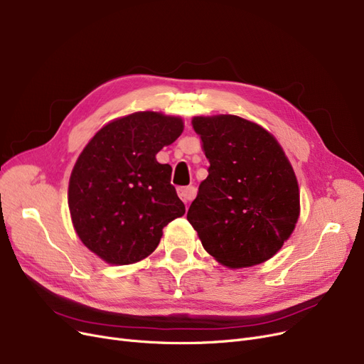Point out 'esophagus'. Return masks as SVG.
<instances>
[{"instance_id":"esophagus-1","label":"esophagus","mask_w":364,"mask_h":364,"mask_svg":"<svg viewBox=\"0 0 364 364\" xmlns=\"http://www.w3.org/2000/svg\"><path fill=\"white\" fill-rule=\"evenodd\" d=\"M178 196H180V199H181L184 203L191 202V200L196 196V188H195L193 186L180 187V188H178Z\"/></svg>"}]
</instances>
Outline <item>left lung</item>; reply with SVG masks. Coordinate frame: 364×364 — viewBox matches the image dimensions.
Segmentation results:
<instances>
[{"mask_svg": "<svg viewBox=\"0 0 364 364\" xmlns=\"http://www.w3.org/2000/svg\"><path fill=\"white\" fill-rule=\"evenodd\" d=\"M208 177L187 211L203 248L229 267L259 264L289 240L299 218L294 171L277 139L238 116L195 117Z\"/></svg>", "mask_w": 364, "mask_h": 364, "instance_id": "obj_1", "label": "left lung"}]
</instances>
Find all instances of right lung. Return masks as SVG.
Masks as SVG:
<instances>
[{"instance_id": "obj_1", "label": "right lung", "mask_w": 364, "mask_h": 364, "mask_svg": "<svg viewBox=\"0 0 364 364\" xmlns=\"http://www.w3.org/2000/svg\"><path fill=\"white\" fill-rule=\"evenodd\" d=\"M181 132L180 117L134 113L105 124L78 156L68 187L73 225L107 263L143 260L159 245L162 229L186 213L171 184L172 168L156 161Z\"/></svg>"}]
</instances>
